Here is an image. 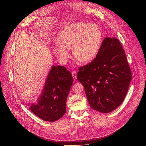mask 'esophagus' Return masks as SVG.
<instances>
[{"mask_svg":"<svg viewBox=\"0 0 146 146\" xmlns=\"http://www.w3.org/2000/svg\"><path fill=\"white\" fill-rule=\"evenodd\" d=\"M72 74L73 79L74 80L76 79V78H77V73H76L75 71H72Z\"/></svg>","mask_w":146,"mask_h":146,"instance_id":"esophagus-1","label":"esophagus"}]
</instances>
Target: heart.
<instances>
[{"instance_id": "1", "label": "heart", "mask_w": 146, "mask_h": 146, "mask_svg": "<svg viewBox=\"0 0 146 146\" xmlns=\"http://www.w3.org/2000/svg\"><path fill=\"white\" fill-rule=\"evenodd\" d=\"M59 44L53 48L54 54L65 64L70 57L69 50L73 48L74 57L82 63L93 60L97 56L102 41V33L95 24L76 22L64 27L57 37Z\"/></svg>"}]
</instances>
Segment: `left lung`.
Returning a JSON list of instances; mask_svg holds the SVG:
<instances>
[{
  "label": "left lung",
  "mask_w": 146,
  "mask_h": 146,
  "mask_svg": "<svg viewBox=\"0 0 146 146\" xmlns=\"http://www.w3.org/2000/svg\"><path fill=\"white\" fill-rule=\"evenodd\" d=\"M131 78L125 51L114 37L105 38L96 58L80 67L77 75L90 107L101 113L111 112L122 104Z\"/></svg>",
  "instance_id": "1"
}]
</instances>
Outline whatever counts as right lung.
Returning a JSON list of instances; mask_svg holds the SVG:
<instances>
[{
    "label": "right lung",
    "mask_w": 146,
    "mask_h": 146,
    "mask_svg": "<svg viewBox=\"0 0 146 146\" xmlns=\"http://www.w3.org/2000/svg\"><path fill=\"white\" fill-rule=\"evenodd\" d=\"M73 82L65 67L52 65L36 104H29L30 110L42 120L54 122L66 112V100Z\"/></svg>",
    "instance_id": "obj_1"
}]
</instances>
